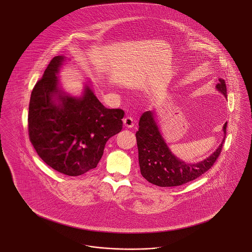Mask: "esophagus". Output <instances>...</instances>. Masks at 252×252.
<instances>
[{"instance_id": "esophagus-1", "label": "esophagus", "mask_w": 252, "mask_h": 252, "mask_svg": "<svg viewBox=\"0 0 252 252\" xmlns=\"http://www.w3.org/2000/svg\"><path fill=\"white\" fill-rule=\"evenodd\" d=\"M123 122H124V126H125L126 127L131 128V127H133V126H134V120H133V118H132L131 116H126V117H125Z\"/></svg>"}]
</instances>
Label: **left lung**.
Here are the masks:
<instances>
[{
    "label": "left lung",
    "instance_id": "left-lung-1",
    "mask_svg": "<svg viewBox=\"0 0 252 252\" xmlns=\"http://www.w3.org/2000/svg\"><path fill=\"white\" fill-rule=\"evenodd\" d=\"M217 89L227 96L225 81L219 79ZM139 131L136 133L137 145L139 149V163L140 173L149 183L160 187L180 186L197 179L206 173L215 164L220 157L222 144L207 159L196 164H188L177 158L166 146L162 138L153 112H145L141 115L139 123ZM227 122L223 126L226 134Z\"/></svg>",
    "mask_w": 252,
    "mask_h": 252
}]
</instances>
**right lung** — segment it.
<instances>
[{
    "mask_svg": "<svg viewBox=\"0 0 252 252\" xmlns=\"http://www.w3.org/2000/svg\"><path fill=\"white\" fill-rule=\"evenodd\" d=\"M64 58H53L32 89L29 105V138L46 165L68 176L95 168L105 144L123 128L122 109H108L90 87L75 98L63 95L57 73ZM57 95L60 103L53 101Z\"/></svg>",
    "mask_w": 252,
    "mask_h": 252,
    "instance_id": "1",
    "label": "right lung"
}]
</instances>
